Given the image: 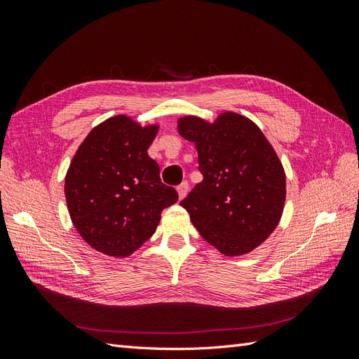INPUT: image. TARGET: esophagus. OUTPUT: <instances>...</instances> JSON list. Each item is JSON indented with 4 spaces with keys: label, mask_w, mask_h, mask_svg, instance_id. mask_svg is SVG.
Wrapping results in <instances>:
<instances>
[{
    "label": "esophagus",
    "mask_w": 359,
    "mask_h": 359,
    "mask_svg": "<svg viewBox=\"0 0 359 359\" xmlns=\"http://www.w3.org/2000/svg\"><path fill=\"white\" fill-rule=\"evenodd\" d=\"M177 191H178V199H184V198H186L187 193H189V182H187V181L181 182L180 186L177 187Z\"/></svg>",
    "instance_id": "1"
}]
</instances>
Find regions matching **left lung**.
Returning <instances> with one entry per match:
<instances>
[{
  "label": "left lung",
  "instance_id": "left-lung-1",
  "mask_svg": "<svg viewBox=\"0 0 359 359\" xmlns=\"http://www.w3.org/2000/svg\"><path fill=\"white\" fill-rule=\"evenodd\" d=\"M178 133L198 149L203 180L181 202L203 240L224 256L253 252L274 232L286 201V173L252 119L223 112L208 123L186 115Z\"/></svg>",
  "mask_w": 359,
  "mask_h": 359
}]
</instances>
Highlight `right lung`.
Listing matches in <instances>:
<instances>
[{"instance_id": "add662e5", "label": "right lung", "mask_w": 359, "mask_h": 359, "mask_svg": "<svg viewBox=\"0 0 359 359\" xmlns=\"http://www.w3.org/2000/svg\"><path fill=\"white\" fill-rule=\"evenodd\" d=\"M158 128L116 115L95 126L73 156L64 184L69 214L97 252L130 256L153 236L161 211L178 201L148 156Z\"/></svg>"}]
</instances>
